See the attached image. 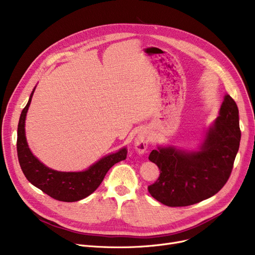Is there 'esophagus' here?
<instances>
[{"label": "esophagus", "instance_id": "obj_1", "mask_svg": "<svg viewBox=\"0 0 255 255\" xmlns=\"http://www.w3.org/2000/svg\"><path fill=\"white\" fill-rule=\"evenodd\" d=\"M150 142V136L149 133L143 131H140L138 135L135 138V149L139 154H142L148 149V144Z\"/></svg>", "mask_w": 255, "mask_h": 255}]
</instances>
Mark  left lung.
<instances>
[{"label": "left lung", "instance_id": "left-lung-1", "mask_svg": "<svg viewBox=\"0 0 255 255\" xmlns=\"http://www.w3.org/2000/svg\"><path fill=\"white\" fill-rule=\"evenodd\" d=\"M240 140L238 106L226 95L200 151L169 146L150 153V161L160 169L157 181L148 186L150 194L168 207L191 206L215 195L230 179Z\"/></svg>", "mask_w": 255, "mask_h": 255}]
</instances>
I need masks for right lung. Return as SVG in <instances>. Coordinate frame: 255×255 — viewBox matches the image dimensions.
I'll use <instances>...</instances> for the list:
<instances>
[{
  "mask_svg": "<svg viewBox=\"0 0 255 255\" xmlns=\"http://www.w3.org/2000/svg\"><path fill=\"white\" fill-rule=\"evenodd\" d=\"M21 112L17 128V157L25 178L50 197L60 202H77L95 191L102 183L106 172L116 163L126 159V148L102 158L89 169L79 172H63L46 167L31 153L24 135V120L32 100Z\"/></svg>",
  "mask_w": 255,
  "mask_h": 255,
  "instance_id": "right-lung-1",
  "label": "right lung"
}]
</instances>
